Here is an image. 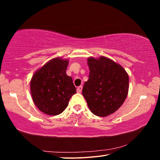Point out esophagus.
I'll return each mask as SVG.
<instances>
[{"instance_id":"esophagus-1","label":"esophagus","mask_w":160,"mask_h":160,"mask_svg":"<svg viewBox=\"0 0 160 160\" xmlns=\"http://www.w3.org/2000/svg\"><path fill=\"white\" fill-rule=\"evenodd\" d=\"M82 88H83L82 86H79V87H78V88H77V92H78V93H81V92H82Z\"/></svg>"}]
</instances>
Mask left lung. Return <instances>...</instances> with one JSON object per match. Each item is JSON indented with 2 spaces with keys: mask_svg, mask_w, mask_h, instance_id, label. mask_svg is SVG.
<instances>
[{
  "mask_svg": "<svg viewBox=\"0 0 160 160\" xmlns=\"http://www.w3.org/2000/svg\"><path fill=\"white\" fill-rule=\"evenodd\" d=\"M89 79L82 94L94 115L106 117L118 110L128 93L129 78L123 67L105 56L87 59Z\"/></svg>",
  "mask_w": 160,
  "mask_h": 160,
  "instance_id": "8db88e82",
  "label": "left lung"
}]
</instances>
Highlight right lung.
Instances as JSON below:
<instances>
[{"label": "right lung", "mask_w": 160, "mask_h": 160, "mask_svg": "<svg viewBox=\"0 0 160 160\" xmlns=\"http://www.w3.org/2000/svg\"><path fill=\"white\" fill-rule=\"evenodd\" d=\"M68 60L55 58L35 71L30 82L34 105L49 115L63 112L76 89L71 76L66 74Z\"/></svg>", "instance_id": "add662e5"}]
</instances>
